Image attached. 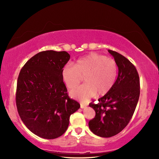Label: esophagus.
<instances>
[{
	"label": "esophagus",
	"mask_w": 159,
	"mask_h": 159,
	"mask_svg": "<svg viewBox=\"0 0 159 159\" xmlns=\"http://www.w3.org/2000/svg\"><path fill=\"white\" fill-rule=\"evenodd\" d=\"M86 106H87V105H86V104H84V103H81V104H80V107H81V109L85 108Z\"/></svg>",
	"instance_id": "esophagus-1"
}]
</instances>
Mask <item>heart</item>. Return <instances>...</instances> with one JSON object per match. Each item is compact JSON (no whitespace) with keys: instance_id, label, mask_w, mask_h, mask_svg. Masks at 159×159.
<instances>
[{"instance_id":"heart-1","label":"heart","mask_w":159,"mask_h":159,"mask_svg":"<svg viewBox=\"0 0 159 159\" xmlns=\"http://www.w3.org/2000/svg\"><path fill=\"white\" fill-rule=\"evenodd\" d=\"M61 78L66 87L75 88L84 77L85 84L71 91V98L83 102L109 92L117 75V65L109 57L91 53L77 60L74 66L67 64L61 70Z\"/></svg>"}]
</instances>
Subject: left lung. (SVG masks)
<instances>
[{
	"mask_svg": "<svg viewBox=\"0 0 159 159\" xmlns=\"http://www.w3.org/2000/svg\"><path fill=\"white\" fill-rule=\"evenodd\" d=\"M118 67V76L113 88L98 99L97 104L89 103L95 111L89 122L91 131L101 137L116 135L132 118L140 95V81L133 64L119 53L108 50Z\"/></svg>",
	"mask_w": 159,
	"mask_h": 159,
	"instance_id": "left-lung-1",
	"label": "left lung"
}]
</instances>
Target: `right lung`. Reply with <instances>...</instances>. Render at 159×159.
<instances>
[{"instance_id": "add662e5", "label": "right lung", "mask_w": 159, "mask_h": 159, "mask_svg": "<svg viewBox=\"0 0 159 159\" xmlns=\"http://www.w3.org/2000/svg\"><path fill=\"white\" fill-rule=\"evenodd\" d=\"M70 58L65 51H43L32 57L19 74L18 112L26 127L40 137L53 139L62 135L70 115L80 107L69 98L61 78V70Z\"/></svg>"}]
</instances>
